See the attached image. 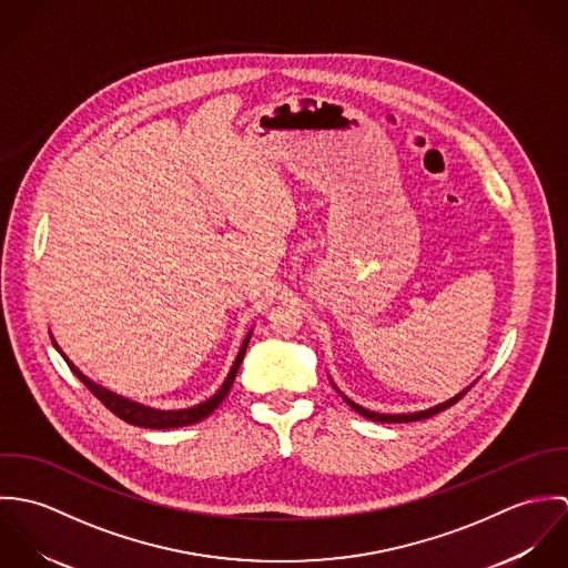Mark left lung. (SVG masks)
Here are the masks:
<instances>
[{
	"label": "left lung",
	"mask_w": 568,
	"mask_h": 568,
	"mask_svg": "<svg viewBox=\"0 0 568 568\" xmlns=\"http://www.w3.org/2000/svg\"><path fill=\"white\" fill-rule=\"evenodd\" d=\"M329 383H332V378H329ZM475 385V383H473ZM470 385V387H473ZM332 387L341 394V398L347 403V405L352 406L356 413H361L363 417H367V419H372V422H387V424H400V422H417V419H426V417H430V415H435V413H439V410H444V408H448V406L455 405L457 400H462L466 394H468V389L470 387H466L464 392H459L457 396H453L450 400H446V403H442V405L430 406V408H424V410H415V413H394V415H389V413H376V410H369V408H365V406L356 405L354 400H349L334 383H332Z\"/></svg>",
	"instance_id": "8db88e82"
}]
</instances>
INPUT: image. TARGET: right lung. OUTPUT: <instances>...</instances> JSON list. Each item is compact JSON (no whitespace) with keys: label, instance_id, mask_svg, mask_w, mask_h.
<instances>
[{"label":"right lung","instance_id":"right-lung-1","mask_svg":"<svg viewBox=\"0 0 568 568\" xmlns=\"http://www.w3.org/2000/svg\"><path fill=\"white\" fill-rule=\"evenodd\" d=\"M251 332H253V329H248V334L244 336L241 352H239V356H236V361H234V365H232V369H230L225 383L221 385V389H219L212 398H207L205 403L187 406V408H174V410H163V408H155V406L140 405V403H135V400H131V398H124V396H120V394H115V392H111V389H106V387L93 383L91 378H87L81 369L63 354V349L59 347V343L54 341V336H52V343H54V347L59 349V354L65 358V363L70 365V369L77 374V378L81 381L82 385H84L102 405L106 406L111 413H115L120 419H124V422H129V424H133V426L160 428V430H162V428H179V426L196 424V422L205 419L210 413H214V408L227 398V394H230V389H232V385H234V378H236V374H239V369H241V363H243L244 352H246Z\"/></svg>","mask_w":568,"mask_h":568}]
</instances>
